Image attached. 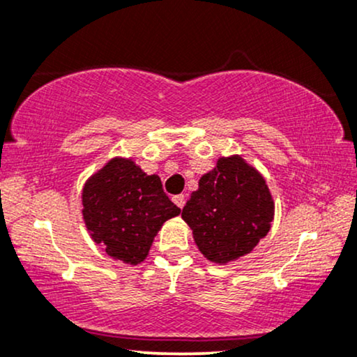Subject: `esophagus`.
Instances as JSON below:
<instances>
[{"label": "esophagus", "instance_id": "obj_1", "mask_svg": "<svg viewBox=\"0 0 357 357\" xmlns=\"http://www.w3.org/2000/svg\"><path fill=\"white\" fill-rule=\"evenodd\" d=\"M173 201H174V204L179 207V209H183L184 204H186V196H184V194H178V196L173 197Z\"/></svg>", "mask_w": 357, "mask_h": 357}]
</instances>
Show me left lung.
Here are the masks:
<instances>
[{
    "mask_svg": "<svg viewBox=\"0 0 357 357\" xmlns=\"http://www.w3.org/2000/svg\"><path fill=\"white\" fill-rule=\"evenodd\" d=\"M273 199L267 183L241 156L219 158L199 179L181 218L207 260L227 264L254 250L270 231Z\"/></svg>",
    "mask_w": 357,
    "mask_h": 357,
    "instance_id": "8db88e82",
    "label": "left lung"
}]
</instances>
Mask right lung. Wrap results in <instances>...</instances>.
<instances>
[{"instance_id":"add662e5","label":"right lung","mask_w":357,"mask_h":357,"mask_svg":"<svg viewBox=\"0 0 357 357\" xmlns=\"http://www.w3.org/2000/svg\"><path fill=\"white\" fill-rule=\"evenodd\" d=\"M82 204L93 242L112 259L130 265L146 259L161 225L181 212L166 196L160 176H148L125 158H114L90 176Z\"/></svg>"}]
</instances>
